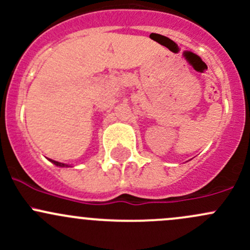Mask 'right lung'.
Segmentation results:
<instances>
[{"label": "right lung", "mask_w": 250, "mask_h": 250, "mask_svg": "<svg viewBox=\"0 0 250 250\" xmlns=\"http://www.w3.org/2000/svg\"><path fill=\"white\" fill-rule=\"evenodd\" d=\"M49 161L53 163V165L58 166V167H71V166L65 165V163H60V162H58V161H53V160H49Z\"/></svg>", "instance_id": "1"}]
</instances>
